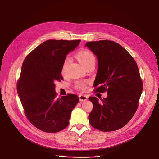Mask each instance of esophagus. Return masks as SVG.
I'll return each mask as SVG.
<instances>
[{
	"label": "esophagus",
	"instance_id": "34e87169",
	"mask_svg": "<svg viewBox=\"0 0 159 159\" xmlns=\"http://www.w3.org/2000/svg\"><path fill=\"white\" fill-rule=\"evenodd\" d=\"M79 101H82V102L85 101L88 99V97L86 95H80L79 96Z\"/></svg>",
	"mask_w": 159,
	"mask_h": 159
}]
</instances>
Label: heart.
Wrapping results in <instances>:
<instances>
[{
    "label": "heart",
    "mask_w": 159,
    "mask_h": 159,
    "mask_svg": "<svg viewBox=\"0 0 159 159\" xmlns=\"http://www.w3.org/2000/svg\"><path fill=\"white\" fill-rule=\"evenodd\" d=\"M76 57L77 59L79 61L80 64L84 66H86L88 64L91 63H95V57L92 52H91L89 50H82L76 54ZM70 62V58L67 57L62 64V73L64 74ZM75 87L79 90L84 91L86 89V83L84 82H77L75 84Z\"/></svg>",
    "instance_id": "heart-1"
}]
</instances>
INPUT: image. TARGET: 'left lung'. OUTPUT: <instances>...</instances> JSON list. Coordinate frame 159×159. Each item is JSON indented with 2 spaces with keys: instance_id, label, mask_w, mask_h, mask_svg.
Wrapping results in <instances>:
<instances>
[{
  "instance_id": "left-lung-1",
  "label": "left lung",
  "mask_w": 159,
  "mask_h": 159,
  "mask_svg": "<svg viewBox=\"0 0 159 159\" xmlns=\"http://www.w3.org/2000/svg\"><path fill=\"white\" fill-rule=\"evenodd\" d=\"M88 47L97 57L98 70L94 81L95 91L107 92L98 100L90 97L93 108L89 122L102 131L117 130L134 115L143 91L137 64L131 55L120 44L111 40L88 42Z\"/></svg>"
}]
</instances>
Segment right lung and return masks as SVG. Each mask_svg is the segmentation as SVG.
I'll return each instance as SVG.
<instances>
[{"mask_svg": "<svg viewBox=\"0 0 159 159\" xmlns=\"http://www.w3.org/2000/svg\"><path fill=\"white\" fill-rule=\"evenodd\" d=\"M80 40H48L25 58L17 82V93L29 121L40 130L56 133L66 128L79 97L68 94L57 98L55 82L62 80L66 55Z\"/></svg>", "mask_w": 159, "mask_h": 159, "instance_id": "add662e5", "label": "right lung"}]
</instances>
